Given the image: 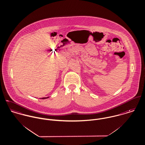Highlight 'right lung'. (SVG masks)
<instances>
[{"label": "right lung", "instance_id": "obj_1", "mask_svg": "<svg viewBox=\"0 0 145 145\" xmlns=\"http://www.w3.org/2000/svg\"><path fill=\"white\" fill-rule=\"evenodd\" d=\"M48 98H49V97H42V98H41V99H48Z\"/></svg>", "mask_w": 145, "mask_h": 145}]
</instances>
